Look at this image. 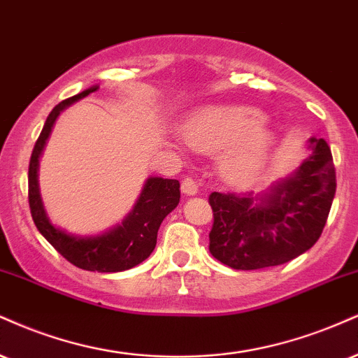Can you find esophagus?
Returning <instances> with one entry per match:
<instances>
[{
    "mask_svg": "<svg viewBox=\"0 0 358 358\" xmlns=\"http://www.w3.org/2000/svg\"><path fill=\"white\" fill-rule=\"evenodd\" d=\"M182 192L185 195H195L198 192V183L195 182V178H192V176H185L182 182Z\"/></svg>",
    "mask_w": 358,
    "mask_h": 358,
    "instance_id": "obj_1",
    "label": "esophagus"
}]
</instances>
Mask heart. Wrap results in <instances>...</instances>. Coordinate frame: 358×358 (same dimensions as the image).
<instances>
[{
    "instance_id": "b5f03b06",
    "label": "heart",
    "mask_w": 358,
    "mask_h": 358,
    "mask_svg": "<svg viewBox=\"0 0 358 358\" xmlns=\"http://www.w3.org/2000/svg\"><path fill=\"white\" fill-rule=\"evenodd\" d=\"M183 135L200 152H225L222 173L231 182L253 178L273 148V133L264 123V115L250 106H203L188 116Z\"/></svg>"
}]
</instances>
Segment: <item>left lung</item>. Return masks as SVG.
<instances>
[{"mask_svg": "<svg viewBox=\"0 0 358 358\" xmlns=\"http://www.w3.org/2000/svg\"><path fill=\"white\" fill-rule=\"evenodd\" d=\"M312 155L299 171L264 196L218 193L210 253L235 270H258L294 260L320 238L335 196V166L324 138H310Z\"/></svg>", "mask_w": 358, "mask_h": 358, "instance_id": "8db88e82", "label": "left lung"}]
</instances>
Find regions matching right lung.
Masks as SVG:
<instances>
[{
	"label": "right lung",
	"instance_id": "obj_1",
	"mask_svg": "<svg viewBox=\"0 0 358 358\" xmlns=\"http://www.w3.org/2000/svg\"><path fill=\"white\" fill-rule=\"evenodd\" d=\"M98 86L85 90L75 96L66 98L51 110L46 118L45 127L34 143L28 168V201L33 222L40 234L45 236L59 255L66 258L70 264L78 268L90 272H123L133 268L146 260L157 245V234L163 218L178 205L180 201V183L178 180L168 178H150L146 182L141 196L138 198L135 208L128 218L115 230L100 236H81L68 235L66 231L53 227L46 217L38 190V158L50 136L51 128L59 111L70 106L71 103L88 96L96 92Z\"/></svg>",
	"mask_w": 358,
	"mask_h": 358
}]
</instances>
